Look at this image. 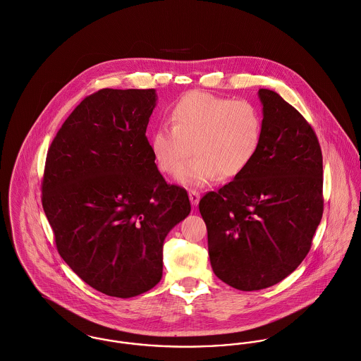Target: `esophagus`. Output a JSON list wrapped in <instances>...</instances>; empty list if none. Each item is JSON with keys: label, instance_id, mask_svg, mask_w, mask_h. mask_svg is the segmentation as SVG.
Returning <instances> with one entry per match:
<instances>
[{"label": "esophagus", "instance_id": "obj_1", "mask_svg": "<svg viewBox=\"0 0 361 361\" xmlns=\"http://www.w3.org/2000/svg\"><path fill=\"white\" fill-rule=\"evenodd\" d=\"M188 195H190V201H191V204H192L194 207H197V205H198V202H200L201 194H200L198 191H195V190H191V191L188 192Z\"/></svg>", "mask_w": 361, "mask_h": 361}]
</instances>
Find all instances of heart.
Listing matches in <instances>:
<instances>
[{"instance_id":"1","label":"heart","mask_w":361,"mask_h":361,"mask_svg":"<svg viewBox=\"0 0 361 361\" xmlns=\"http://www.w3.org/2000/svg\"><path fill=\"white\" fill-rule=\"evenodd\" d=\"M170 121L153 133L152 152L159 169L170 176L191 149L196 152L177 176L185 187L241 174L258 153L264 134V118L254 103L201 90L183 94L171 107Z\"/></svg>"}]
</instances>
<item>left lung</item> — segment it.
I'll list each match as a JSON object with an SVG mask.
<instances>
[{
  "mask_svg": "<svg viewBox=\"0 0 361 361\" xmlns=\"http://www.w3.org/2000/svg\"><path fill=\"white\" fill-rule=\"evenodd\" d=\"M264 134L250 166L200 201L211 265L231 288L252 291L288 276L305 258L324 212L322 152L305 118L259 89Z\"/></svg>",
  "mask_w": 361,
  "mask_h": 361,
  "instance_id": "obj_1",
  "label": "left lung"
}]
</instances>
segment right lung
Instances as JSON below:
<instances>
[{"label":"right lung","mask_w":361,"mask_h":361,"mask_svg":"<svg viewBox=\"0 0 361 361\" xmlns=\"http://www.w3.org/2000/svg\"><path fill=\"white\" fill-rule=\"evenodd\" d=\"M154 89H102L85 97L47 152L42 204L56 245L90 288L130 298L163 274V243L190 215L184 188L166 183L146 127Z\"/></svg>","instance_id":"obj_1"}]
</instances>
